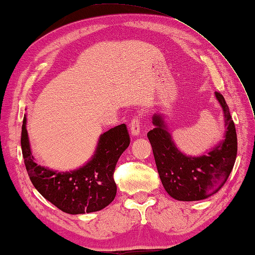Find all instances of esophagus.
Wrapping results in <instances>:
<instances>
[{
    "label": "esophagus",
    "instance_id": "1",
    "mask_svg": "<svg viewBox=\"0 0 255 255\" xmlns=\"http://www.w3.org/2000/svg\"><path fill=\"white\" fill-rule=\"evenodd\" d=\"M130 128H131V133L133 135H139L140 128H141V115L140 114L134 116V118L132 119Z\"/></svg>",
    "mask_w": 255,
    "mask_h": 255
}]
</instances>
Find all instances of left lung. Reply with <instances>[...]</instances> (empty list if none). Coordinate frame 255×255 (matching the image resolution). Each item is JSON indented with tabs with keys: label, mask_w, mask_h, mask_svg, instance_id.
I'll list each match as a JSON object with an SVG mask.
<instances>
[{
	"label": "left lung",
	"mask_w": 255,
	"mask_h": 255,
	"mask_svg": "<svg viewBox=\"0 0 255 255\" xmlns=\"http://www.w3.org/2000/svg\"><path fill=\"white\" fill-rule=\"evenodd\" d=\"M224 112L227 131L225 140L208 154L186 157L173 144L159 115L153 116L154 128L148 133L160 179L172 198L194 202L211 197L220 190L234 167L238 153V137L225 98L215 93Z\"/></svg>",
	"instance_id": "1"
}]
</instances>
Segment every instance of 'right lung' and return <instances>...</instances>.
<instances>
[{
  "label": "right lung",
  "instance_id": "1",
  "mask_svg": "<svg viewBox=\"0 0 255 255\" xmlns=\"http://www.w3.org/2000/svg\"><path fill=\"white\" fill-rule=\"evenodd\" d=\"M125 124L103 133L96 153L86 166L71 172H56L34 162L31 154L25 118L21 132V148L30 180L44 198L67 214L101 211L116 195L114 171L121 154L130 144Z\"/></svg>",
  "mask_w": 255,
  "mask_h": 255
}]
</instances>
